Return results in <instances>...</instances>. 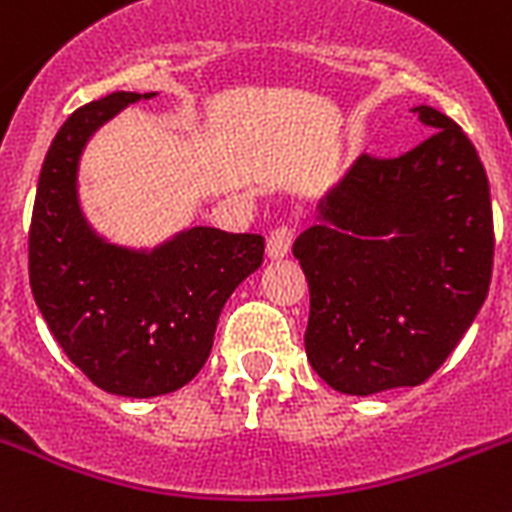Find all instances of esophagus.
I'll return each instance as SVG.
<instances>
[{
	"label": "esophagus",
	"mask_w": 512,
	"mask_h": 512,
	"mask_svg": "<svg viewBox=\"0 0 512 512\" xmlns=\"http://www.w3.org/2000/svg\"><path fill=\"white\" fill-rule=\"evenodd\" d=\"M292 239H294V231L289 226L273 228L268 236V244H265V255H268L270 260H281V257L289 255Z\"/></svg>",
	"instance_id": "obj_1"
}]
</instances>
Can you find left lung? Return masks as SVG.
<instances>
[{
  "mask_svg": "<svg viewBox=\"0 0 512 512\" xmlns=\"http://www.w3.org/2000/svg\"><path fill=\"white\" fill-rule=\"evenodd\" d=\"M413 112L434 134L392 160L357 157L294 242L310 286L307 360L342 394L423 384L492 281L484 165L455 120L426 105Z\"/></svg>",
  "mask_w": 512,
  "mask_h": 512,
  "instance_id": "obj_1",
  "label": "left lung"
}]
</instances>
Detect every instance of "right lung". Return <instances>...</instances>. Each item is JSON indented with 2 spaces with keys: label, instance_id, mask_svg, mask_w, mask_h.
Returning a JSON list of instances; mask_svg holds the SVG:
<instances>
[{
  "label": "right lung",
  "instance_id": "obj_1",
  "mask_svg": "<svg viewBox=\"0 0 512 512\" xmlns=\"http://www.w3.org/2000/svg\"><path fill=\"white\" fill-rule=\"evenodd\" d=\"M115 91L78 107L41 165L31 231V292L49 331L91 384L157 397L189 384L213 350L220 310L263 263L260 234L194 226L155 249L110 244L78 202L86 141L123 107L152 99Z\"/></svg>",
  "mask_w": 512,
  "mask_h": 512
}]
</instances>
